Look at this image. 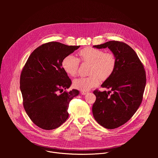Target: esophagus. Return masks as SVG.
<instances>
[{"mask_svg":"<svg viewBox=\"0 0 158 158\" xmlns=\"http://www.w3.org/2000/svg\"><path fill=\"white\" fill-rule=\"evenodd\" d=\"M81 93L82 95H84H84H85L86 94H87L88 92H87V91H81Z\"/></svg>","mask_w":158,"mask_h":158,"instance_id":"1","label":"esophagus"}]
</instances>
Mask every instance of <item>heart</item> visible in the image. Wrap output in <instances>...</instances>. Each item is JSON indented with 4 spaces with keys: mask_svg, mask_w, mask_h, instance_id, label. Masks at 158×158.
Masks as SVG:
<instances>
[{
    "mask_svg": "<svg viewBox=\"0 0 158 158\" xmlns=\"http://www.w3.org/2000/svg\"><path fill=\"white\" fill-rule=\"evenodd\" d=\"M83 61L91 63L88 77H82L74 81V86L82 91H87L99 85L100 78L106 80L113 73L116 59L111 52H104L101 49L85 48L79 52ZM79 65V60L72 54L65 56L62 61L64 71L71 76L76 75Z\"/></svg>",
    "mask_w": 158,
    "mask_h": 158,
    "instance_id": "obj_1",
    "label": "heart"
}]
</instances>
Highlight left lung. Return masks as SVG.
Listing matches in <instances>:
<instances>
[{
	"mask_svg": "<svg viewBox=\"0 0 158 158\" xmlns=\"http://www.w3.org/2000/svg\"><path fill=\"white\" fill-rule=\"evenodd\" d=\"M93 48H107L116 59L113 73L101 85L110 90L94 91L96 99L93 106L95 120L105 128L115 129L127 122L141 105L146 72L136 53L124 42L111 40Z\"/></svg>",
	"mask_w": 158,
	"mask_h": 158,
	"instance_id": "obj_1",
	"label": "left lung"
}]
</instances>
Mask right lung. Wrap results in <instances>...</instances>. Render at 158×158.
<instances>
[{"mask_svg": "<svg viewBox=\"0 0 158 158\" xmlns=\"http://www.w3.org/2000/svg\"><path fill=\"white\" fill-rule=\"evenodd\" d=\"M79 47L57 42L42 44L32 52L22 69L20 88L24 107L40 128L56 129L69 117V102L79 92L76 89L64 91L72 82L62 61Z\"/></svg>", "mask_w": 158, "mask_h": 158, "instance_id": "right-lung-1", "label": "right lung"}]
</instances>
